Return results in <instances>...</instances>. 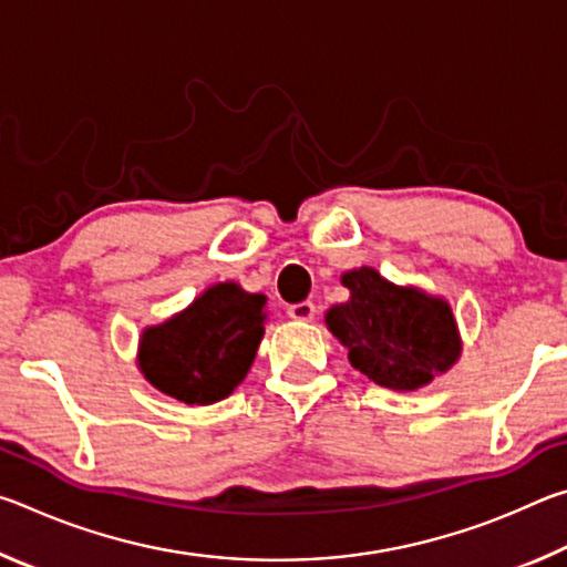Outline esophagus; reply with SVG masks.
Here are the masks:
<instances>
[{
	"instance_id": "1",
	"label": "esophagus",
	"mask_w": 567,
	"mask_h": 567,
	"mask_svg": "<svg viewBox=\"0 0 567 567\" xmlns=\"http://www.w3.org/2000/svg\"><path fill=\"white\" fill-rule=\"evenodd\" d=\"M287 315H290L292 320H300V322H310L315 320V305L312 302H297L287 307Z\"/></svg>"
}]
</instances>
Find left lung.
Segmentation results:
<instances>
[{
    "label": "left lung",
    "instance_id": "obj_1",
    "mask_svg": "<svg viewBox=\"0 0 567 567\" xmlns=\"http://www.w3.org/2000/svg\"><path fill=\"white\" fill-rule=\"evenodd\" d=\"M350 300L332 305L324 324L354 370L380 388L412 392L453 368L463 354L453 307L415 285H395L375 267L342 272Z\"/></svg>",
    "mask_w": 567,
    "mask_h": 567
}]
</instances>
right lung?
Returning a JSON list of instances; mask_svg holds the SVG:
<instances>
[{
  "label": "right lung",
  "instance_id": "add662e5",
  "mask_svg": "<svg viewBox=\"0 0 567 567\" xmlns=\"http://www.w3.org/2000/svg\"><path fill=\"white\" fill-rule=\"evenodd\" d=\"M267 297L217 282L185 310L142 330L137 368L185 405H213L247 378L267 322Z\"/></svg>",
  "mask_w": 567,
  "mask_h": 567
}]
</instances>
